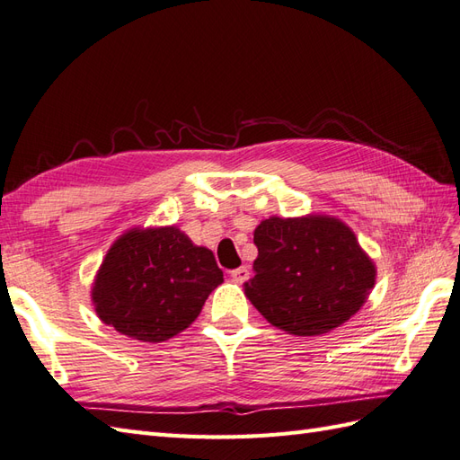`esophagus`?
Segmentation results:
<instances>
[{"label": "esophagus", "mask_w": 460, "mask_h": 460, "mask_svg": "<svg viewBox=\"0 0 460 460\" xmlns=\"http://www.w3.org/2000/svg\"><path fill=\"white\" fill-rule=\"evenodd\" d=\"M249 268L246 266H241V268H237V270H231V278L234 279V281H239V284H243V281H246L249 279Z\"/></svg>", "instance_id": "obj_1"}]
</instances>
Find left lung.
Masks as SVG:
<instances>
[{
	"label": "left lung",
	"instance_id": "8db88e82",
	"mask_svg": "<svg viewBox=\"0 0 460 460\" xmlns=\"http://www.w3.org/2000/svg\"><path fill=\"white\" fill-rule=\"evenodd\" d=\"M258 258L246 297L264 319L297 336L349 321L375 286V264L334 217H270L254 229Z\"/></svg>",
	"mask_w": 460,
	"mask_h": 460
}]
</instances>
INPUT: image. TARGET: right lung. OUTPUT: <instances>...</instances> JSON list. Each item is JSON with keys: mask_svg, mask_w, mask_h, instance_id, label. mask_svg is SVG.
<instances>
[{"mask_svg": "<svg viewBox=\"0 0 460 460\" xmlns=\"http://www.w3.org/2000/svg\"><path fill=\"white\" fill-rule=\"evenodd\" d=\"M223 281L214 252L176 227L132 229L104 256L93 286L99 319L141 342H164L190 326Z\"/></svg>", "mask_w": 460, "mask_h": 460, "instance_id": "1", "label": "right lung"}]
</instances>
